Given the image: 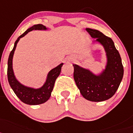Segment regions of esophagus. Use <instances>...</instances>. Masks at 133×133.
Here are the masks:
<instances>
[{"label": "esophagus", "instance_id": "1", "mask_svg": "<svg viewBox=\"0 0 133 133\" xmlns=\"http://www.w3.org/2000/svg\"><path fill=\"white\" fill-rule=\"evenodd\" d=\"M68 61H73L74 59L72 58V57H68Z\"/></svg>", "mask_w": 133, "mask_h": 133}]
</instances>
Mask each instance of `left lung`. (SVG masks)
Instances as JSON below:
<instances>
[{"mask_svg":"<svg viewBox=\"0 0 133 133\" xmlns=\"http://www.w3.org/2000/svg\"><path fill=\"white\" fill-rule=\"evenodd\" d=\"M94 42L99 43L107 55L105 69L95 74L88 69L73 64L74 78L84 98L92 102H102L110 98L118 90L122 81L124 69L121 55L111 38L96 29L86 28Z\"/></svg>","mask_w":133,"mask_h":133,"instance_id":"left-lung-1","label":"left lung"}]
</instances>
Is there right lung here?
Returning a JSON list of instances; mask_svg holds the SVG:
<instances>
[{
  "label": "right lung",
  "mask_w": 133,
  "mask_h": 133,
  "mask_svg": "<svg viewBox=\"0 0 133 133\" xmlns=\"http://www.w3.org/2000/svg\"><path fill=\"white\" fill-rule=\"evenodd\" d=\"M35 30L46 31L47 30V28L41 24L35 25L29 28L25 33H23L21 35L17 38V41H15L13 49L10 53L9 59H8L7 76L9 84L18 98L24 103L29 105L41 104L49 100L51 94V92L54 89L55 80L60 74L62 67L63 64V63H60L57 67L50 70L47 74L45 82L41 87L39 88L28 87L22 84L17 80L14 74L13 69H12V58H13V55L16 47L21 38L23 37L29 32L35 31Z\"/></svg>",
  "instance_id": "right-lung-1"
}]
</instances>
